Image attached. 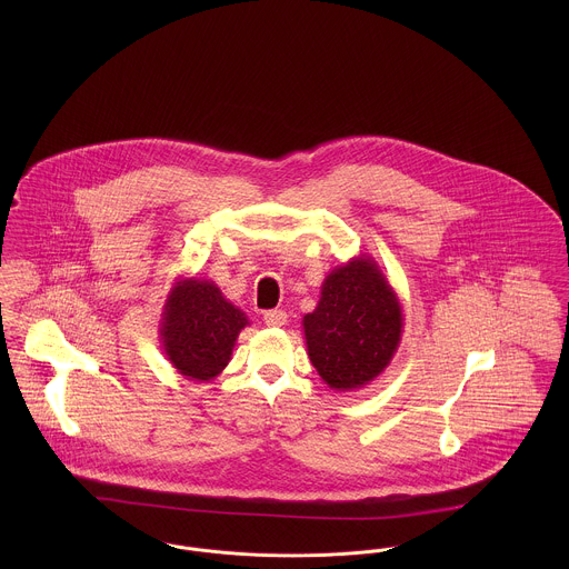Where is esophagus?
<instances>
[{"mask_svg":"<svg viewBox=\"0 0 569 569\" xmlns=\"http://www.w3.org/2000/svg\"><path fill=\"white\" fill-rule=\"evenodd\" d=\"M262 320H264V325L278 328V326L287 325V313L282 309H273V311H267L262 316Z\"/></svg>","mask_w":569,"mask_h":569,"instance_id":"1","label":"esophagus"}]
</instances>
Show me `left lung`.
Wrapping results in <instances>:
<instances>
[{"mask_svg":"<svg viewBox=\"0 0 569 569\" xmlns=\"http://www.w3.org/2000/svg\"><path fill=\"white\" fill-rule=\"evenodd\" d=\"M302 328L326 386L352 392L390 366L403 335V307L377 260L361 253L326 276L320 302L302 318Z\"/></svg>","mask_w":569,"mask_h":569,"instance_id":"8db88e82","label":"left lung"}]
</instances>
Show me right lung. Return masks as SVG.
<instances>
[{"label": "right lung", "instance_id": "obj_1", "mask_svg": "<svg viewBox=\"0 0 569 569\" xmlns=\"http://www.w3.org/2000/svg\"><path fill=\"white\" fill-rule=\"evenodd\" d=\"M247 325L243 311L212 280L177 278L160 320L163 355L183 379L212 381L230 363L239 332Z\"/></svg>", "mask_w": 569, "mask_h": 569}]
</instances>
